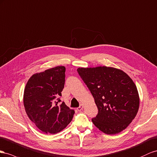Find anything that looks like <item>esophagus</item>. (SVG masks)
Instances as JSON below:
<instances>
[{"label": "esophagus", "mask_w": 157, "mask_h": 157, "mask_svg": "<svg viewBox=\"0 0 157 157\" xmlns=\"http://www.w3.org/2000/svg\"><path fill=\"white\" fill-rule=\"evenodd\" d=\"M83 105H80V106H79V107H78V108H77V110H78V111H81L83 109Z\"/></svg>", "instance_id": "34e87169"}]
</instances>
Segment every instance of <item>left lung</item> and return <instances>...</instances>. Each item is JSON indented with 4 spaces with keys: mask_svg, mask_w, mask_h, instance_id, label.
<instances>
[{
    "mask_svg": "<svg viewBox=\"0 0 157 157\" xmlns=\"http://www.w3.org/2000/svg\"><path fill=\"white\" fill-rule=\"evenodd\" d=\"M78 71L98 110L92 119L93 124L108 135L124 130L135 118L140 107V96L132 78L113 67L78 68Z\"/></svg>",
    "mask_w": 157,
    "mask_h": 157,
    "instance_id": "1",
    "label": "left lung"
}]
</instances>
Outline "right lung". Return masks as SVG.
Here are the masks:
<instances>
[{
	"label": "right lung",
	"mask_w": 157,
	"mask_h": 157,
	"mask_svg": "<svg viewBox=\"0 0 157 157\" xmlns=\"http://www.w3.org/2000/svg\"><path fill=\"white\" fill-rule=\"evenodd\" d=\"M65 71L64 66H58L34 74L24 89L23 101L26 114L46 134L61 132L70 123L74 114V110L64 102L58 105L64 86Z\"/></svg>",
	"instance_id": "right-lung-1"
}]
</instances>
